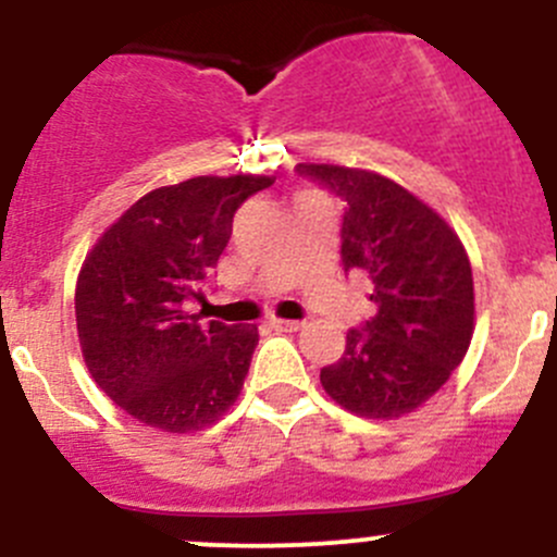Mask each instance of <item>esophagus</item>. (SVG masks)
<instances>
[{"instance_id":"obj_1","label":"esophagus","mask_w":557,"mask_h":557,"mask_svg":"<svg viewBox=\"0 0 557 557\" xmlns=\"http://www.w3.org/2000/svg\"><path fill=\"white\" fill-rule=\"evenodd\" d=\"M269 323H272V329H280V331H299L301 329V320L272 318V320H269Z\"/></svg>"}]
</instances>
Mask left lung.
<instances>
[{
	"instance_id": "obj_1",
	"label": "left lung",
	"mask_w": 557,
	"mask_h": 557,
	"mask_svg": "<svg viewBox=\"0 0 557 557\" xmlns=\"http://www.w3.org/2000/svg\"><path fill=\"white\" fill-rule=\"evenodd\" d=\"M299 172L345 201L342 267L369 280L377 307L347 334L339 361L320 369V385L358 418H404L450 380L471 345L469 252L434 207L385 174L336 164Z\"/></svg>"
}]
</instances>
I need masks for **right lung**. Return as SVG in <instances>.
Returning <instances> with one entry per match:
<instances>
[{
    "label": "right lung",
    "mask_w": 557,
    "mask_h": 557,
    "mask_svg": "<svg viewBox=\"0 0 557 557\" xmlns=\"http://www.w3.org/2000/svg\"><path fill=\"white\" fill-rule=\"evenodd\" d=\"M272 183L267 174H201L161 185L88 250L75 288L83 361L139 423L194 434L239 398L258 329L201 320L188 307L205 299L234 212Z\"/></svg>",
    "instance_id": "add662e5"
}]
</instances>
